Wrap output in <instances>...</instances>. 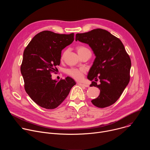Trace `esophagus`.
Instances as JSON below:
<instances>
[{
  "label": "esophagus",
  "instance_id": "esophagus-1",
  "mask_svg": "<svg viewBox=\"0 0 150 150\" xmlns=\"http://www.w3.org/2000/svg\"><path fill=\"white\" fill-rule=\"evenodd\" d=\"M77 83H78L79 85H81V86H83V87H89V85H87V84L82 83H81V82H77Z\"/></svg>",
  "mask_w": 150,
  "mask_h": 150
}]
</instances>
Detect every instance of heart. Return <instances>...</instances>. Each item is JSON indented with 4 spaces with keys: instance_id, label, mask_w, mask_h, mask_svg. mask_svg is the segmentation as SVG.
Listing matches in <instances>:
<instances>
[{
    "instance_id": "obj_1",
    "label": "heart",
    "mask_w": 150,
    "mask_h": 150,
    "mask_svg": "<svg viewBox=\"0 0 150 150\" xmlns=\"http://www.w3.org/2000/svg\"><path fill=\"white\" fill-rule=\"evenodd\" d=\"M76 49H77L78 54H79L80 53L83 52L84 51L89 50L87 48H86L84 46H78L76 47ZM65 54V52H64L62 56V58L64 57ZM84 72H85V71L83 69H76V68H71V69H68L67 71V73L68 75H69L71 76H72V78H74V79H77V80H81L83 78Z\"/></svg>"
}]
</instances>
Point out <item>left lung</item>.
<instances>
[{"instance_id": "1", "label": "left lung", "mask_w": 150, "mask_h": 150, "mask_svg": "<svg viewBox=\"0 0 150 150\" xmlns=\"http://www.w3.org/2000/svg\"><path fill=\"white\" fill-rule=\"evenodd\" d=\"M75 40L86 43L93 50L96 58L87 78L92 81L90 87H98V97L92 103L104 108L114 104L120 97L130 80L131 61L122 41L105 30L97 28L89 32L78 33Z\"/></svg>"}]
</instances>
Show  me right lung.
I'll list each match as a JSON object with an SVG mask.
<instances>
[{"label":"right lung","instance_id":"1","mask_svg":"<svg viewBox=\"0 0 150 150\" xmlns=\"http://www.w3.org/2000/svg\"><path fill=\"white\" fill-rule=\"evenodd\" d=\"M74 40V33L60 34L43 31L36 34L24 50L21 66L24 88L41 108H56L76 84L69 76L57 81L52 79L51 75L60 65L62 50Z\"/></svg>","mask_w":150,"mask_h":150}]
</instances>
